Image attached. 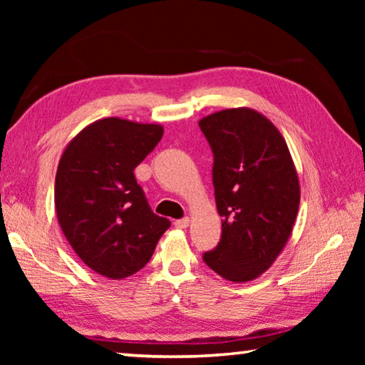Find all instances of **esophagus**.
I'll use <instances>...</instances> for the list:
<instances>
[{"mask_svg": "<svg viewBox=\"0 0 365 365\" xmlns=\"http://www.w3.org/2000/svg\"><path fill=\"white\" fill-rule=\"evenodd\" d=\"M174 225L177 228H187L190 225V219L188 217H183V219H178L174 222Z\"/></svg>", "mask_w": 365, "mask_h": 365, "instance_id": "34e87169", "label": "esophagus"}]
</instances>
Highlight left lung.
I'll list each match as a JSON object with an SVG mask.
<instances>
[{
    "label": "left lung",
    "instance_id": "left-lung-1",
    "mask_svg": "<svg viewBox=\"0 0 365 365\" xmlns=\"http://www.w3.org/2000/svg\"><path fill=\"white\" fill-rule=\"evenodd\" d=\"M214 153L212 182L222 217L217 248L205 262L222 279L246 283L272 267L293 232L301 187L292 154L274 123L251 108L200 120Z\"/></svg>",
    "mask_w": 365,
    "mask_h": 365
}]
</instances>
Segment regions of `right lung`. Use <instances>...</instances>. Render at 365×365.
Wrapping results in <instances>:
<instances>
[{"label":"right lung","mask_w":365,"mask_h":365,"mask_svg":"<svg viewBox=\"0 0 365 365\" xmlns=\"http://www.w3.org/2000/svg\"><path fill=\"white\" fill-rule=\"evenodd\" d=\"M159 123L91 122L59 159L54 206L64 237L96 274L122 280L143 269L170 227L148 206L133 170L163 138Z\"/></svg>","instance_id":"1"}]
</instances>
